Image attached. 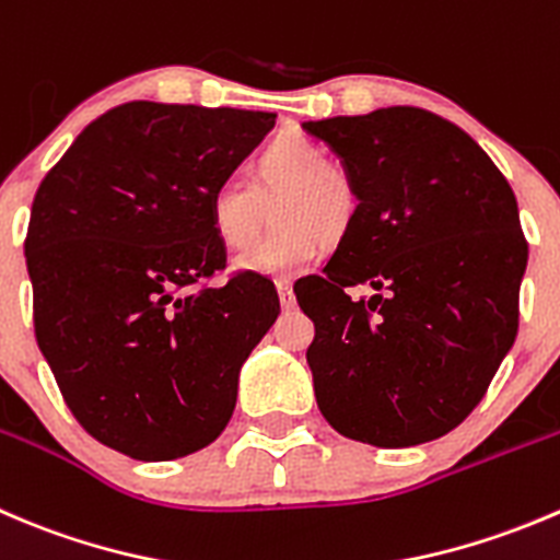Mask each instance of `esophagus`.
<instances>
[{"mask_svg":"<svg viewBox=\"0 0 560 560\" xmlns=\"http://www.w3.org/2000/svg\"><path fill=\"white\" fill-rule=\"evenodd\" d=\"M276 290H279L281 308H295V295H292V281L290 279L276 281Z\"/></svg>","mask_w":560,"mask_h":560,"instance_id":"obj_1","label":"esophagus"}]
</instances>
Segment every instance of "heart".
I'll list each match as a JSON object with an SVG mask.
<instances>
[{
  "mask_svg": "<svg viewBox=\"0 0 560 560\" xmlns=\"http://www.w3.org/2000/svg\"><path fill=\"white\" fill-rule=\"evenodd\" d=\"M270 202L273 235L241 259V268L259 276L306 270L319 257V241H341L358 215L350 172L301 133L279 136L257 155L252 188L224 183L210 194L208 219L215 241L226 252L246 254L262 235Z\"/></svg>",
  "mask_w": 560,
  "mask_h": 560,
  "instance_id": "1",
  "label": "heart"
}]
</instances>
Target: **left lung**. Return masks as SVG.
<instances>
[{"instance_id":"left-lung-1","label":"left lung","mask_w":560,"mask_h":560,"mask_svg":"<svg viewBox=\"0 0 560 560\" xmlns=\"http://www.w3.org/2000/svg\"><path fill=\"white\" fill-rule=\"evenodd\" d=\"M350 172L358 215L298 303L319 412L380 448L459 427L512 350L528 243L490 155L412 106L303 122ZM352 285L378 292L352 302Z\"/></svg>"}]
</instances>
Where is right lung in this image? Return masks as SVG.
<instances>
[{
  "mask_svg": "<svg viewBox=\"0 0 560 560\" xmlns=\"http://www.w3.org/2000/svg\"><path fill=\"white\" fill-rule=\"evenodd\" d=\"M273 125L270 112L130 101L43 177L24 241L37 347L103 446L161 463L230 424L279 295L252 270L205 284L226 268L208 202Z\"/></svg>",
  "mask_w": 560,
  "mask_h": 560,
  "instance_id": "obj_1",
  "label": "right lung"
}]
</instances>
